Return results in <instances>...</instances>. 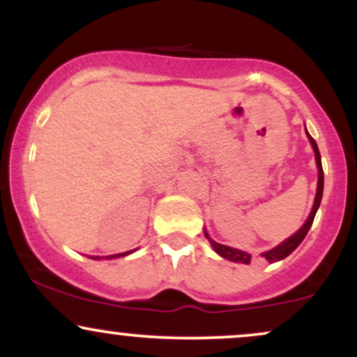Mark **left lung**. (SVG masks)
<instances>
[{"label":"left lung","instance_id":"1","mask_svg":"<svg viewBox=\"0 0 357 357\" xmlns=\"http://www.w3.org/2000/svg\"><path fill=\"white\" fill-rule=\"evenodd\" d=\"M307 136H309V141L310 144L314 147V153H315V162H317V167H319V181H317V195H315V202H314V206H312V211H310L309 218L304 223V227L298 230L296 235L290 236L289 240H285L284 243H280L278 247H275L273 250H270V252H265L264 257L267 258L270 264H273V261L277 260H282V258L289 257L290 253L296 250L298 245L302 243V240L305 238L307 231L310 230V227H312V221L315 218V213H317V208L319 204H321V199H322V191H324V171H322V162H321V153H319V147L315 144V141L310 136L309 132H307ZM206 235V238L210 240L211 247L215 248V252L221 255L223 258H227V260H231V261H236V264H250L252 261V255L247 252H241V250H236V248H231V247H227V245H220L216 243V241H213L210 236H208V233H204Z\"/></svg>","mask_w":357,"mask_h":357}]
</instances>
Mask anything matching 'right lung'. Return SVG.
Wrapping results in <instances>:
<instances>
[{"mask_svg":"<svg viewBox=\"0 0 357 357\" xmlns=\"http://www.w3.org/2000/svg\"><path fill=\"white\" fill-rule=\"evenodd\" d=\"M134 250H130V252H126V253H117V255H110V257H107V258H119V257H126V255H129V253H132ZM96 258H100V257H96Z\"/></svg>","mask_w":357,"mask_h":357,"instance_id":"1","label":"right lung"}]
</instances>
